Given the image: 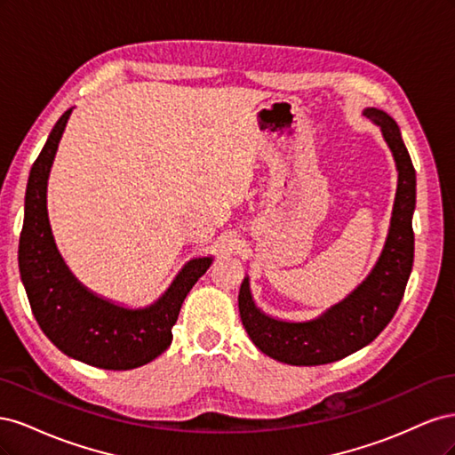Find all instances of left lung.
I'll return each mask as SVG.
<instances>
[{"label": "left lung", "instance_id": "1", "mask_svg": "<svg viewBox=\"0 0 455 455\" xmlns=\"http://www.w3.org/2000/svg\"><path fill=\"white\" fill-rule=\"evenodd\" d=\"M363 116L381 129L398 172L391 224L383 251L366 279L338 304L309 321H283L261 311L244 277L239 291V315L254 346L271 359L292 366H319L343 359L374 341L396 313L414 264L416 171L401 129L378 108Z\"/></svg>", "mask_w": 455, "mask_h": 455}]
</instances>
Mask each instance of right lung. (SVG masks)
I'll list each match as a JSON object with an SVG mask.
<instances>
[{"label": "right lung", "mask_w": 455, "mask_h": 455, "mask_svg": "<svg viewBox=\"0 0 455 455\" xmlns=\"http://www.w3.org/2000/svg\"><path fill=\"white\" fill-rule=\"evenodd\" d=\"M72 109L57 121L32 164L19 243L20 277L39 328L64 355L104 370H132L167 351L184 299L212 256L191 258L146 307L119 306L77 281L57 249L47 214L49 174Z\"/></svg>", "instance_id": "obj_1"}]
</instances>
